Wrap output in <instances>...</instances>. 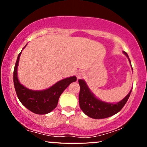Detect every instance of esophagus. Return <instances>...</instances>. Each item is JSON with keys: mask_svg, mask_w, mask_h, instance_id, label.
Listing matches in <instances>:
<instances>
[{"mask_svg": "<svg viewBox=\"0 0 147 147\" xmlns=\"http://www.w3.org/2000/svg\"><path fill=\"white\" fill-rule=\"evenodd\" d=\"M76 76H77V79L82 78V77H83L84 76V72H82V71H79L77 74H76Z\"/></svg>", "mask_w": 147, "mask_h": 147, "instance_id": "obj_1", "label": "esophagus"}]
</instances>
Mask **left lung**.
<instances>
[{
  "label": "left lung",
  "mask_w": 147,
  "mask_h": 147,
  "mask_svg": "<svg viewBox=\"0 0 147 147\" xmlns=\"http://www.w3.org/2000/svg\"><path fill=\"white\" fill-rule=\"evenodd\" d=\"M123 53L129 59V63L131 65L127 53L124 51H123ZM78 82L80 86L79 95V106L84 113L93 119H104L117 113L125 105L132 91V90H130L128 95L120 102L117 103L105 102L95 97L84 79H79Z\"/></svg>",
  "instance_id": "1"
}]
</instances>
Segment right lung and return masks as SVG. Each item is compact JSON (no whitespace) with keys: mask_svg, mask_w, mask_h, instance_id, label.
<instances>
[{"mask_svg":"<svg viewBox=\"0 0 147 147\" xmlns=\"http://www.w3.org/2000/svg\"><path fill=\"white\" fill-rule=\"evenodd\" d=\"M21 52L22 51L18 54L14 70V85L18 98L25 107L34 113L38 115L49 113L57 107L62 92L70 84L77 81V77L72 76L62 79L45 90H30L22 85L18 78L17 69Z\"/></svg>","mask_w":147,"mask_h":147,"instance_id":"right-lung-1","label":"right lung"}]
</instances>
